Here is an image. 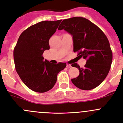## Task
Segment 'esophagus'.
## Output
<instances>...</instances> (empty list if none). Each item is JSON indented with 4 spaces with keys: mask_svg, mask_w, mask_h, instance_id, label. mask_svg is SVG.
I'll return each mask as SVG.
<instances>
[{
    "mask_svg": "<svg viewBox=\"0 0 123 123\" xmlns=\"http://www.w3.org/2000/svg\"><path fill=\"white\" fill-rule=\"evenodd\" d=\"M67 67H68V68L71 67V64H67Z\"/></svg>",
    "mask_w": 123,
    "mask_h": 123,
    "instance_id": "obj_1",
    "label": "esophagus"
}]
</instances>
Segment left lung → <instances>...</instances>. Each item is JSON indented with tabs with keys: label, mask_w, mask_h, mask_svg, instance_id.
Returning <instances> with one entry per match:
<instances>
[{
	"label": "left lung",
	"mask_w": 123,
	"mask_h": 123,
	"mask_svg": "<svg viewBox=\"0 0 123 123\" xmlns=\"http://www.w3.org/2000/svg\"><path fill=\"white\" fill-rule=\"evenodd\" d=\"M58 30L71 34L74 52L87 60L84 68L77 63L71 65L80 72L77 77L71 79L72 83L81 90L95 89L106 77L112 64V52L106 36L97 25L83 17L64 19Z\"/></svg>",
	"instance_id": "1"
}]
</instances>
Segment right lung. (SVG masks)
I'll return each mask as SVG.
<instances>
[{
  "label": "right lung",
  "instance_id": "obj_1",
  "mask_svg": "<svg viewBox=\"0 0 123 123\" xmlns=\"http://www.w3.org/2000/svg\"><path fill=\"white\" fill-rule=\"evenodd\" d=\"M61 21H43L30 26L21 33L13 50L17 73L24 83L36 92L50 90L58 73L67 66L64 62L43 61V56L44 50L50 49L49 39Z\"/></svg>",
  "mask_w": 123,
  "mask_h": 123
}]
</instances>
